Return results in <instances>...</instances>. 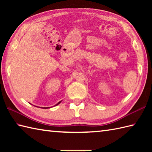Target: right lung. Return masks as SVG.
<instances>
[{"instance_id": "right-lung-1", "label": "right lung", "mask_w": 152, "mask_h": 152, "mask_svg": "<svg viewBox=\"0 0 152 152\" xmlns=\"http://www.w3.org/2000/svg\"><path fill=\"white\" fill-rule=\"evenodd\" d=\"M61 101H60V102H58L57 103V104H56V105H55V106H57V105H58V104H60V103H61ZM36 107H38V106H36ZM40 108H49V107H40Z\"/></svg>"}]
</instances>
